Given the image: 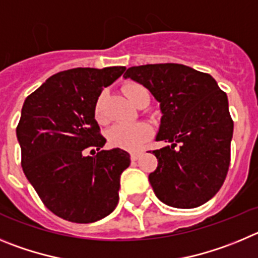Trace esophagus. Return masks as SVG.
<instances>
[{"mask_svg": "<svg viewBox=\"0 0 258 258\" xmlns=\"http://www.w3.org/2000/svg\"><path fill=\"white\" fill-rule=\"evenodd\" d=\"M140 155H141V153H139V152L131 153V161H138Z\"/></svg>", "mask_w": 258, "mask_h": 258, "instance_id": "1", "label": "esophagus"}]
</instances>
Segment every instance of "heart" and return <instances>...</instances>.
Instances as JSON below:
<instances>
[{
    "label": "heart",
    "instance_id": "obj_1",
    "mask_svg": "<svg viewBox=\"0 0 258 258\" xmlns=\"http://www.w3.org/2000/svg\"><path fill=\"white\" fill-rule=\"evenodd\" d=\"M145 91L143 86L136 85V83H128L124 86V94L135 105L136 100L141 95V92ZM94 114L97 122L104 123L105 122V113H104V94L99 96L96 100L94 109ZM153 130L150 124L145 122H139L134 124H115L108 132V141L113 148L118 149L128 150L135 152L140 149L141 146L152 138Z\"/></svg>",
    "mask_w": 258,
    "mask_h": 258
}]
</instances>
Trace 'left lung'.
I'll return each instance as SVG.
<instances>
[{"instance_id":"8db88e82","label":"left lung","mask_w":258,"mask_h":258,"mask_svg":"<svg viewBox=\"0 0 258 258\" xmlns=\"http://www.w3.org/2000/svg\"><path fill=\"white\" fill-rule=\"evenodd\" d=\"M131 78L161 104L158 167L149 175L155 196L175 208H196L224 184L230 164L234 122L227 96L212 76L182 64L131 67Z\"/></svg>"}]
</instances>
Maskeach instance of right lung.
Wrapping results in <instances>:
<instances>
[{
  "label": "right lung",
  "mask_w": 258,
  "mask_h": 258,
  "mask_svg": "<svg viewBox=\"0 0 258 258\" xmlns=\"http://www.w3.org/2000/svg\"><path fill=\"white\" fill-rule=\"evenodd\" d=\"M124 67L74 68L51 76L25 99L16 138L22 167L46 207L67 221L89 224L104 219L118 204L120 173L130 166L122 149L101 150L94 109L104 87ZM98 150L85 157L83 150Z\"/></svg>",
  "instance_id": "obj_1"
}]
</instances>
